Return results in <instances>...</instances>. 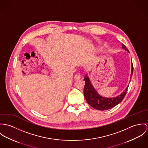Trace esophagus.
<instances>
[{"mask_svg":"<svg viewBox=\"0 0 148 148\" xmlns=\"http://www.w3.org/2000/svg\"><path fill=\"white\" fill-rule=\"evenodd\" d=\"M80 78H81V75H80V74H76L75 76H74V79H80Z\"/></svg>","mask_w":148,"mask_h":148,"instance_id":"esophagus-1","label":"esophagus"}]
</instances>
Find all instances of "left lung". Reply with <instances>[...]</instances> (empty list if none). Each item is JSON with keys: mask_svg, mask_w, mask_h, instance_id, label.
<instances>
[{"mask_svg": "<svg viewBox=\"0 0 148 148\" xmlns=\"http://www.w3.org/2000/svg\"><path fill=\"white\" fill-rule=\"evenodd\" d=\"M122 48L125 50L126 51H129L128 49L127 48V47L123 44L121 45ZM132 63L131 67V78H132V74H133V66L132 61ZM84 81H85V84L84 87V96L86 99L87 102L88 104L94 108L98 110H101V111H104L107 110L109 109H111L113 108L114 107L119 104L121 101L124 98L127 90L128 88V87L124 90V91L119 95L114 97V98H106L101 96L99 95L97 91L94 88V86L92 84L91 81L88 77L87 73L86 74ZM131 82V80H130Z\"/></svg>", "mask_w": 148, "mask_h": 148, "instance_id": "left-lung-1", "label": "left lung"}]
</instances>
